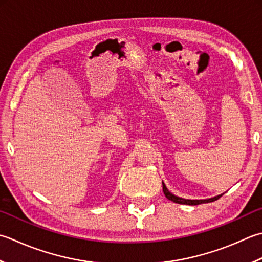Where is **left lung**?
Here are the masks:
<instances>
[{
  "label": "left lung",
  "instance_id": "obj_1",
  "mask_svg": "<svg viewBox=\"0 0 262 262\" xmlns=\"http://www.w3.org/2000/svg\"><path fill=\"white\" fill-rule=\"evenodd\" d=\"M162 189H163V193H165V195L168 200H170V201L175 202V203H179V204H188V206H198V204H202V203H209V202H213L218 200L220 196L223 195H218V196H214L211 199H206V200H186V199H183V198H179L173 195L172 193H170L168 191V188L166 187L165 183L162 182Z\"/></svg>",
  "mask_w": 262,
  "mask_h": 262
}]
</instances>
